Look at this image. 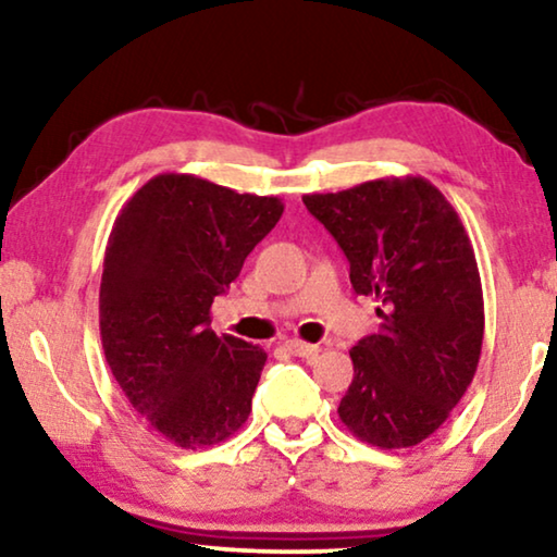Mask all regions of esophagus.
<instances>
[{
  "label": "esophagus",
  "mask_w": 557,
  "mask_h": 557,
  "mask_svg": "<svg viewBox=\"0 0 557 557\" xmlns=\"http://www.w3.org/2000/svg\"><path fill=\"white\" fill-rule=\"evenodd\" d=\"M286 349L296 357H307V360L319 355L317 345H309V342H301V339H286Z\"/></svg>",
  "instance_id": "obj_1"
}]
</instances>
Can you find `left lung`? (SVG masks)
<instances>
[{
	"label": "left lung",
	"mask_w": 557,
	"mask_h": 557,
	"mask_svg": "<svg viewBox=\"0 0 557 557\" xmlns=\"http://www.w3.org/2000/svg\"><path fill=\"white\" fill-rule=\"evenodd\" d=\"M304 205L375 296L380 332L349 349L355 377L337 413L360 441L408 448L436 433L474 380L484 299L474 248L451 202L423 177L372 180Z\"/></svg>",
	"instance_id": "obj_1"
}]
</instances>
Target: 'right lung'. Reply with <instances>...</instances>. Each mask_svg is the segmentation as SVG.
Instances as JSON below:
<instances>
[{
	"mask_svg": "<svg viewBox=\"0 0 557 557\" xmlns=\"http://www.w3.org/2000/svg\"><path fill=\"white\" fill-rule=\"evenodd\" d=\"M281 212L278 197L157 174L113 223L98 296L106 362L141 421L174 446L220 444L248 421L265 352L218 337L210 307Z\"/></svg>",
	"mask_w": 557,
	"mask_h": 557,
	"instance_id": "add662e5",
	"label": "right lung"
}]
</instances>
